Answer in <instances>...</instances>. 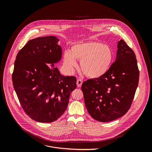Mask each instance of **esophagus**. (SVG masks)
<instances>
[{"label": "esophagus", "instance_id": "34e87169", "mask_svg": "<svg viewBox=\"0 0 152 152\" xmlns=\"http://www.w3.org/2000/svg\"><path fill=\"white\" fill-rule=\"evenodd\" d=\"M82 84H83V81H82V80H81V79L77 80V87H81Z\"/></svg>", "mask_w": 152, "mask_h": 152}]
</instances>
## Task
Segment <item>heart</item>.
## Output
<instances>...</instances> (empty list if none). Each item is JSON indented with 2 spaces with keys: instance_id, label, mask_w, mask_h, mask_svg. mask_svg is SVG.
Returning a JSON list of instances; mask_svg holds the SVG:
<instances>
[{
  "instance_id": "1",
  "label": "heart",
  "mask_w": 152,
  "mask_h": 152,
  "mask_svg": "<svg viewBox=\"0 0 152 152\" xmlns=\"http://www.w3.org/2000/svg\"><path fill=\"white\" fill-rule=\"evenodd\" d=\"M112 48L98 42L75 44L70 52L64 54V63L70 69L78 65L76 60L80 61L83 72L90 78H98L107 73L113 60Z\"/></svg>"
}]
</instances>
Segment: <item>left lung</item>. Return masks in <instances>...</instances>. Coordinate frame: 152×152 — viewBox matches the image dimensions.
I'll list each match as a JSON object with an SVG mask.
<instances>
[{
	"label": "left lung",
	"mask_w": 152,
	"mask_h": 152,
	"mask_svg": "<svg viewBox=\"0 0 152 152\" xmlns=\"http://www.w3.org/2000/svg\"><path fill=\"white\" fill-rule=\"evenodd\" d=\"M117 48L115 61L107 73L84 81L81 87L89 114L101 122L114 121L128 111L139 83L134 53L123 40Z\"/></svg>",
	"instance_id": "8db88e82"
}]
</instances>
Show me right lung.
Returning <instances> with one entry per match:
<instances>
[{
  "label": "right lung",
  "mask_w": 152,
  "mask_h": 152,
  "mask_svg": "<svg viewBox=\"0 0 152 152\" xmlns=\"http://www.w3.org/2000/svg\"><path fill=\"white\" fill-rule=\"evenodd\" d=\"M58 42L54 36L30 40L19 51L15 61V91L26 113L39 122L50 123L58 119L77 87L74 76L61 75L54 65L62 58Z\"/></svg>",
  "instance_id": "add662e5"
}]
</instances>
